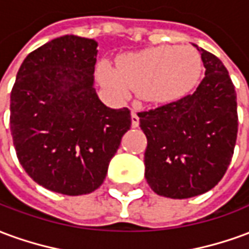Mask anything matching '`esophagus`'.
Segmentation results:
<instances>
[{
    "instance_id": "esophagus-1",
    "label": "esophagus",
    "mask_w": 249,
    "mask_h": 249,
    "mask_svg": "<svg viewBox=\"0 0 249 249\" xmlns=\"http://www.w3.org/2000/svg\"><path fill=\"white\" fill-rule=\"evenodd\" d=\"M139 124H140V119H139V116H137L136 112H132V126H133V128H137Z\"/></svg>"
}]
</instances>
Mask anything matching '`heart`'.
I'll return each instance as SVG.
<instances>
[{"label": "heart", "mask_w": 249, "mask_h": 249, "mask_svg": "<svg viewBox=\"0 0 249 249\" xmlns=\"http://www.w3.org/2000/svg\"><path fill=\"white\" fill-rule=\"evenodd\" d=\"M201 73V57L191 46H156L121 56L117 68L108 62L98 66L104 85L119 97H129L135 90L156 104L185 97L196 88Z\"/></svg>", "instance_id": "heart-1"}]
</instances>
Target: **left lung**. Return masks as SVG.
<instances>
[{"label": "left lung", "instance_id": "1", "mask_svg": "<svg viewBox=\"0 0 249 249\" xmlns=\"http://www.w3.org/2000/svg\"><path fill=\"white\" fill-rule=\"evenodd\" d=\"M205 77L193 94L140 112L149 187L160 196L188 198L208 192L228 169L237 137V103L228 71L197 45Z\"/></svg>", "mask_w": 249, "mask_h": 249}]
</instances>
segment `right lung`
<instances>
[{
	"label": "right lung",
	"mask_w": 249,
	"mask_h": 249,
	"mask_svg": "<svg viewBox=\"0 0 249 249\" xmlns=\"http://www.w3.org/2000/svg\"><path fill=\"white\" fill-rule=\"evenodd\" d=\"M97 42L62 36L26 57L10 93V132L19 164L46 189L68 196L96 191L132 124L94 84Z\"/></svg>",
	"instance_id": "add662e5"
}]
</instances>
